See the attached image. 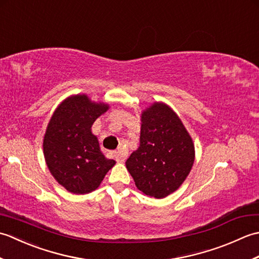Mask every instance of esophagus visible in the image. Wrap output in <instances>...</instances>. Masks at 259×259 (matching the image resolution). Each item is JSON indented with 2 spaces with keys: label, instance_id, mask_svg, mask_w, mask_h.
I'll return each instance as SVG.
<instances>
[{
  "label": "esophagus",
  "instance_id": "1",
  "mask_svg": "<svg viewBox=\"0 0 259 259\" xmlns=\"http://www.w3.org/2000/svg\"><path fill=\"white\" fill-rule=\"evenodd\" d=\"M113 156H114L115 159H117L118 162H123V161L125 160V158H126V155H125V153H124L122 150L114 151V152H113Z\"/></svg>",
  "mask_w": 259,
  "mask_h": 259
}]
</instances>
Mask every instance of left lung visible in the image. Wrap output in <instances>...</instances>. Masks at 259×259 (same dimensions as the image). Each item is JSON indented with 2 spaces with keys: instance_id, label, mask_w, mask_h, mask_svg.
I'll use <instances>...</instances> for the list:
<instances>
[{
  "instance_id": "left-lung-1",
  "label": "left lung",
  "mask_w": 259,
  "mask_h": 259,
  "mask_svg": "<svg viewBox=\"0 0 259 259\" xmlns=\"http://www.w3.org/2000/svg\"><path fill=\"white\" fill-rule=\"evenodd\" d=\"M140 146L125 162L137 188L163 198L177 190L189 175L195 147L178 115L163 103L142 112Z\"/></svg>"
}]
</instances>
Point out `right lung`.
I'll return each instance as SVG.
<instances>
[{"label": "right lung", "mask_w": 259, "mask_h": 259, "mask_svg": "<svg viewBox=\"0 0 259 259\" xmlns=\"http://www.w3.org/2000/svg\"><path fill=\"white\" fill-rule=\"evenodd\" d=\"M107 104L84 95L68 98L54 111L43 141L49 170L58 183L76 195L97 189L115 163L102 155L91 126Z\"/></svg>", "instance_id": "1"}]
</instances>
